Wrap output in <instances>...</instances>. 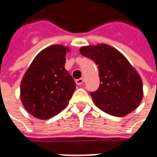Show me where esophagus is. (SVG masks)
<instances>
[{
	"mask_svg": "<svg viewBox=\"0 0 157 157\" xmlns=\"http://www.w3.org/2000/svg\"><path fill=\"white\" fill-rule=\"evenodd\" d=\"M76 84L78 85V86H81L83 85V83H84V78H78V79H76Z\"/></svg>",
	"mask_w": 157,
	"mask_h": 157,
	"instance_id": "esophagus-1",
	"label": "esophagus"
}]
</instances>
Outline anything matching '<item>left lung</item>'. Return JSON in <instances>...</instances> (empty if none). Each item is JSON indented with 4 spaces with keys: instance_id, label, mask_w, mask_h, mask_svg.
Listing matches in <instances>:
<instances>
[{
    "instance_id": "obj_1",
    "label": "left lung",
    "mask_w": 157,
    "mask_h": 157,
    "mask_svg": "<svg viewBox=\"0 0 157 157\" xmlns=\"http://www.w3.org/2000/svg\"><path fill=\"white\" fill-rule=\"evenodd\" d=\"M80 53L98 64L100 86L90 93L96 105L113 116L134 111L142 99V82L127 58L104 44L82 47Z\"/></svg>"
}]
</instances>
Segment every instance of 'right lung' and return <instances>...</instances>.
Segmentation results:
<instances>
[{"label": "right lung", "mask_w": 157, "mask_h": 157, "mask_svg": "<svg viewBox=\"0 0 157 157\" xmlns=\"http://www.w3.org/2000/svg\"><path fill=\"white\" fill-rule=\"evenodd\" d=\"M68 48L52 45L35 57L21 82V100L30 114L50 119L66 107L76 89L72 77L64 69Z\"/></svg>", "instance_id": "add662e5"}]
</instances>
